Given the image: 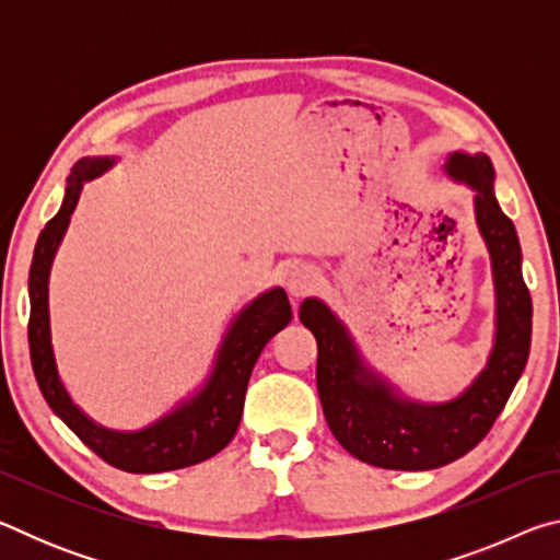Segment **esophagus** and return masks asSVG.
Masks as SVG:
<instances>
[{
  "label": "esophagus",
  "mask_w": 560,
  "mask_h": 560,
  "mask_svg": "<svg viewBox=\"0 0 560 560\" xmlns=\"http://www.w3.org/2000/svg\"><path fill=\"white\" fill-rule=\"evenodd\" d=\"M318 283H320V271L314 267V264H296L287 277V289L293 299H301L306 296V293L316 291Z\"/></svg>",
  "instance_id": "34e87169"
}]
</instances>
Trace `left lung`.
Returning a JSON list of instances; mask_svg holds the SVG:
<instances>
[{
  "label": "left lung",
  "mask_w": 560,
  "mask_h": 560,
  "mask_svg": "<svg viewBox=\"0 0 560 560\" xmlns=\"http://www.w3.org/2000/svg\"><path fill=\"white\" fill-rule=\"evenodd\" d=\"M444 173L474 192V220L494 277V343L487 365L444 402L407 397L368 363L348 326L316 296L303 299L301 324L316 336V383L324 415L340 447L383 469L422 471L459 459L487 438L524 373L530 350V293L521 273L514 222L494 195V165L485 153L454 150Z\"/></svg>",
  "instance_id": "left-lung-1"
}]
</instances>
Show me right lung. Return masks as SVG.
<instances>
[{
  "label": "right lung",
  "mask_w": 560,
  "mask_h": 560,
  "mask_svg": "<svg viewBox=\"0 0 560 560\" xmlns=\"http://www.w3.org/2000/svg\"><path fill=\"white\" fill-rule=\"evenodd\" d=\"M116 165V158H83L73 165L61 210L44 226L34 246L30 269V353L44 400L61 417L75 438L113 467L130 474H158L192 467L214 457L232 442L240 428L246 385L264 346L291 320L287 291L273 287L259 293L232 318L212 360V371L195 393L183 397L173 410L140 430H110L73 402L56 365L49 318V277L54 257L69 230L81 189Z\"/></svg>",
  "instance_id": "add662e5"
}]
</instances>
